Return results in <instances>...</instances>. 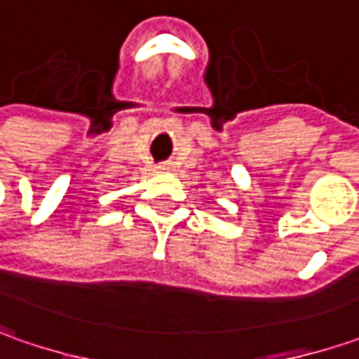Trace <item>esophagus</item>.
Masks as SVG:
<instances>
[{"label":"esophagus","instance_id":"1","mask_svg":"<svg viewBox=\"0 0 359 359\" xmlns=\"http://www.w3.org/2000/svg\"><path fill=\"white\" fill-rule=\"evenodd\" d=\"M158 168H161V170H168V165H161Z\"/></svg>","mask_w":359,"mask_h":359}]
</instances>
